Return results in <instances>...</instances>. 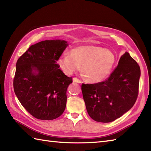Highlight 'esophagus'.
<instances>
[{
	"label": "esophagus",
	"instance_id": "esophagus-1",
	"mask_svg": "<svg viewBox=\"0 0 151 151\" xmlns=\"http://www.w3.org/2000/svg\"><path fill=\"white\" fill-rule=\"evenodd\" d=\"M73 81L74 82L79 83V84H81V83H82V81H81V80H79V79L77 78H73Z\"/></svg>",
	"mask_w": 151,
	"mask_h": 151
}]
</instances>
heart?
Masks as SVG:
<instances>
[{
  "mask_svg": "<svg viewBox=\"0 0 151 151\" xmlns=\"http://www.w3.org/2000/svg\"><path fill=\"white\" fill-rule=\"evenodd\" d=\"M116 56L111 50L96 45L80 46L61 56L58 63L63 73L67 75L79 70L87 80L92 83L100 82L105 79L113 68Z\"/></svg>",
  "mask_w": 151,
  "mask_h": 151,
  "instance_id": "obj_1",
  "label": "heart"
}]
</instances>
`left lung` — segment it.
Instances as JSON below:
<instances>
[{
  "label": "left lung",
  "mask_w": 151,
  "mask_h": 151,
  "mask_svg": "<svg viewBox=\"0 0 151 151\" xmlns=\"http://www.w3.org/2000/svg\"><path fill=\"white\" fill-rule=\"evenodd\" d=\"M140 75L139 65L126 52L106 81L82 84L83 98L90 117L97 122L110 123L130 110L138 95Z\"/></svg>",
  "instance_id": "left-lung-1"
}]
</instances>
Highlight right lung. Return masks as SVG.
I'll return each mask as SVG.
<instances>
[{
  "label": "right lung",
  "mask_w": 151,
  "mask_h": 151,
  "mask_svg": "<svg viewBox=\"0 0 151 151\" xmlns=\"http://www.w3.org/2000/svg\"><path fill=\"white\" fill-rule=\"evenodd\" d=\"M67 45L64 40L41 41L30 46L16 63L15 93L22 106L38 119H54L65 109L72 77L67 76L56 63Z\"/></svg>",
  "instance_id": "right-lung-1"
}]
</instances>
